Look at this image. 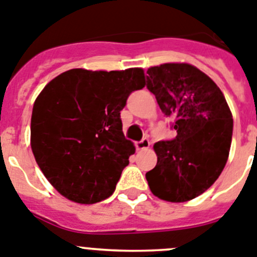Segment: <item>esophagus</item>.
Wrapping results in <instances>:
<instances>
[{"mask_svg": "<svg viewBox=\"0 0 257 257\" xmlns=\"http://www.w3.org/2000/svg\"><path fill=\"white\" fill-rule=\"evenodd\" d=\"M150 145H151V142H150L149 138H143L142 141L136 143V147H137V150H147L150 147Z\"/></svg>", "mask_w": 257, "mask_h": 257, "instance_id": "esophagus-1", "label": "esophagus"}]
</instances>
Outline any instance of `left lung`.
Returning <instances> with one entry per match:
<instances>
[{
    "instance_id": "8db88e82",
    "label": "left lung",
    "mask_w": 257,
    "mask_h": 257,
    "mask_svg": "<svg viewBox=\"0 0 257 257\" xmlns=\"http://www.w3.org/2000/svg\"><path fill=\"white\" fill-rule=\"evenodd\" d=\"M147 74L146 85L177 136L155 143L157 164L146 179L161 200L186 202L223 172L232 143V112L218 85L196 66L163 64Z\"/></svg>"
}]
</instances>
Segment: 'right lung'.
Listing matches in <instances>:
<instances>
[{
	"mask_svg": "<svg viewBox=\"0 0 257 257\" xmlns=\"http://www.w3.org/2000/svg\"><path fill=\"white\" fill-rule=\"evenodd\" d=\"M145 87L143 69H71L37 97L31 146L47 180L68 200L96 203L114 193L133 142L123 133L120 111L129 94Z\"/></svg>",
	"mask_w": 257,
	"mask_h": 257,
	"instance_id": "obj_1",
	"label": "right lung"
}]
</instances>
